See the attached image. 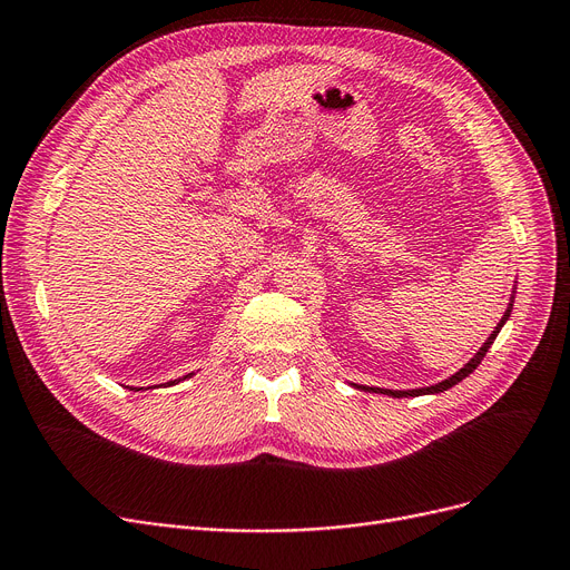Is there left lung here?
<instances>
[{
	"instance_id": "left-lung-1",
	"label": "left lung",
	"mask_w": 570,
	"mask_h": 570,
	"mask_svg": "<svg viewBox=\"0 0 570 570\" xmlns=\"http://www.w3.org/2000/svg\"><path fill=\"white\" fill-rule=\"evenodd\" d=\"M510 311H512V302H510V306H508V311H505V315L500 317V323H498V327L493 330V334L487 338V344L474 353V357L465 364V367H461L456 374L453 376H449V379H444L442 383H435V385H428V389H416V391H389V389H370V385H355V389H362V391H372V393H383V395H393V397H419V395H432V393H444V391H449L451 385H456L459 381H463L465 376H470L476 367H480V362L484 360V355H487V351L491 348V344L495 341V336H498V332H500V327H503L505 323H508V317H510Z\"/></svg>"
}]
</instances>
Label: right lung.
Segmentation results:
<instances>
[{"label": "right lung", "instance_id": "right-lung-1", "mask_svg": "<svg viewBox=\"0 0 570 570\" xmlns=\"http://www.w3.org/2000/svg\"><path fill=\"white\" fill-rule=\"evenodd\" d=\"M185 379H187V376H185ZM170 383H173V381H170Z\"/></svg>", "mask_w": 570, "mask_h": 570}]
</instances>
